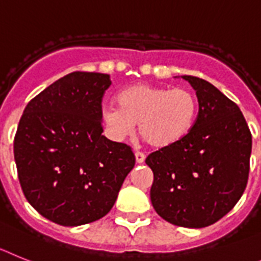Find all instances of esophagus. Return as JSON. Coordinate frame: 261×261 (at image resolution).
<instances>
[{
    "mask_svg": "<svg viewBox=\"0 0 261 261\" xmlns=\"http://www.w3.org/2000/svg\"><path fill=\"white\" fill-rule=\"evenodd\" d=\"M144 159H146V156H144V153H142V152H135V162H137L138 164H142V163L144 162Z\"/></svg>",
    "mask_w": 261,
    "mask_h": 261,
    "instance_id": "34e87169",
    "label": "esophagus"
}]
</instances>
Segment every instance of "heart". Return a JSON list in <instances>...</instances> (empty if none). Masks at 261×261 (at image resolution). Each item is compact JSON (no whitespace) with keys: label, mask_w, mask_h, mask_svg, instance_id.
Instances as JSON below:
<instances>
[{"label":"heart","mask_w":261,"mask_h":261,"mask_svg":"<svg viewBox=\"0 0 261 261\" xmlns=\"http://www.w3.org/2000/svg\"><path fill=\"white\" fill-rule=\"evenodd\" d=\"M118 105L108 103L102 108V119L113 137H127L138 123L140 137L156 149L169 148L184 139L198 113V99L192 90L148 84L122 90Z\"/></svg>","instance_id":"obj_1"}]
</instances>
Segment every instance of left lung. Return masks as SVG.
Listing matches in <instances>:
<instances>
[{
    "label": "left lung",
    "mask_w": 261,
    "mask_h": 261,
    "mask_svg": "<svg viewBox=\"0 0 261 261\" xmlns=\"http://www.w3.org/2000/svg\"><path fill=\"white\" fill-rule=\"evenodd\" d=\"M198 117L184 139L149 153L151 202L163 219L187 228L210 226L230 212L246 189L252 137L243 114L219 89L194 76Z\"/></svg>",
    "instance_id": "left-lung-1"
}]
</instances>
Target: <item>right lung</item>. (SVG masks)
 Segmentation results:
<instances>
[{"instance_id": "1", "label": "right lung", "mask_w": 261, "mask_h": 261, "mask_svg": "<svg viewBox=\"0 0 261 261\" xmlns=\"http://www.w3.org/2000/svg\"><path fill=\"white\" fill-rule=\"evenodd\" d=\"M110 76L72 72L27 103L14 139L24 197L44 218L81 226L102 218L135 165L128 146L102 135Z\"/></svg>"}]
</instances>
